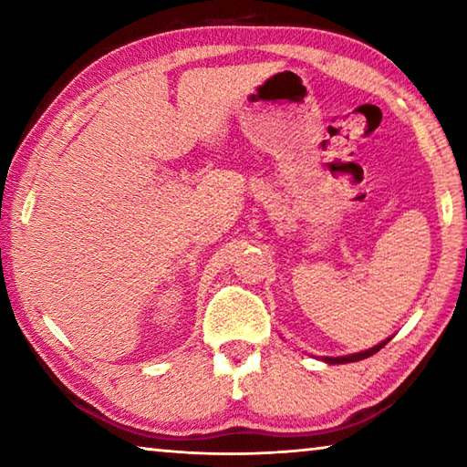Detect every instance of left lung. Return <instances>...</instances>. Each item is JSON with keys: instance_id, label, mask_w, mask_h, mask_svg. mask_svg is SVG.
I'll list each match as a JSON object with an SVG mask.
<instances>
[{"instance_id": "left-lung-1", "label": "left lung", "mask_w": 467, "mask_h": 467, "mask_svg": "<svg viewBox=\"0 0 467 467\" xmlns=\"http://www.w3.org/2000/svg\"><path fill=\"white\" fill-rule=\"evenodd\" d=\"M387 342H381L379 346H375V348H370V350H365V352H358V354H350V357H337V358H326V362H331V365H344V362H357V360H362V358H368V357H373L375 352H379L381 350V348L385 346Z\"/></svg>"}]
</instances>
